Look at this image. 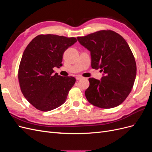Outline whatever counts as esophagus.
I'll return each mask as SVG.
<instances>
[{
    "label": "esophagus",
    "instance_id": "obj_1",
    "mask_svg": "<svg viewBox=\"0 0 152 152\" xmlns=\"http://www.w3.org/2000/svg\"><path fill=\"white\" fill-rule=\"evenodd\" d=\"M82 79H83V77H81V76H77V77H76V80H79Z\"/></svg>",
    "mask_w": 152,
    "mask_h": 152
}]
</instances>
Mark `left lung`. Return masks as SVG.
I'll use <instances>...</instances> for the list:
<instances>
[{
	"label": "left lung",
	"instance_id": "obj_1",
	"mask_svg": "<svg viewBox=\"0 0 152 152\" xmlns=\"http://www.w3.org/2000/svg\"><path fill=\"white\" fill-rule=\"evenodd\" d=\"M77 40L91 53V67L103 72L101 80L89 78L85 91L88 102L102 108L120 105L131 93L136 76L135 59L121 35L101 30Z\"/></svg>",
	"mask_w": 152,
	"mask_h": 152
}]
</instances>
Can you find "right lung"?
Segmentation results:
<instances>
[{
	"label": "right lung",
	"mask_w": 152,
	"mask_h": 152,
	"mask_svg": "<svg viewBox=\"0 0 152 152\" xmlns=\"http://www.w3.org/2000/svg\"><path fill=\"white\" fill-rule=\"evenodd\" d=\"M76 42L75 37L39 35L27 45L20 61L18 79L23 94L37 109L48 112L66 102L76 80L54 74L53 68L62 66L64 52Z\"/></svg>",
	"instance_id": "right-lung-1"
}]
</instances>
